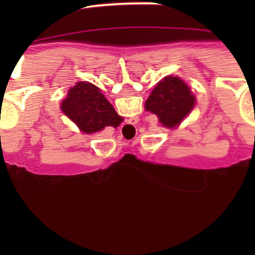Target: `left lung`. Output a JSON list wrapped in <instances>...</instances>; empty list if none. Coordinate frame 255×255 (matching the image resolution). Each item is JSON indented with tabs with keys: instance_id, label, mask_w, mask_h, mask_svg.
Instances as JSON below:
<instances>
[{
	"instance_id": "obj_1",
	"label": "left lung",
	"mask_w": 255,
	"mask_h": 255,
	"mask_svg": "<svg viewBox=\"0 0 255 255\" xmlns=\"http://www.w3.org/2000/svg\"><path fill=\"white\" fill-rule=\"evenodd\" d=\"M195 106V97L190 88L179 76L163 78L145 101V110L157 115L162 126L172 129L190 114Z\"/></svg>"
}]
</instances>
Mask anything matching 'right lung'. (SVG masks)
Masks as SVG:
<instances>
[{"label":"right lung","mask_w":255,"mask_h":255,"mask_svg":"<svg viewBox=\"0 0 255 255\" xmlns=\"http://www.w3.org/2000/svg\"><path fill=\"white\" fill-rule=\"evenodd\" d=\"M61 110L85 134L98 132L106 126L117 128L123 123V117L92 83L79 82L70 88Z\"/></svg>","instance_id":"obj_1"}]
</instances>
